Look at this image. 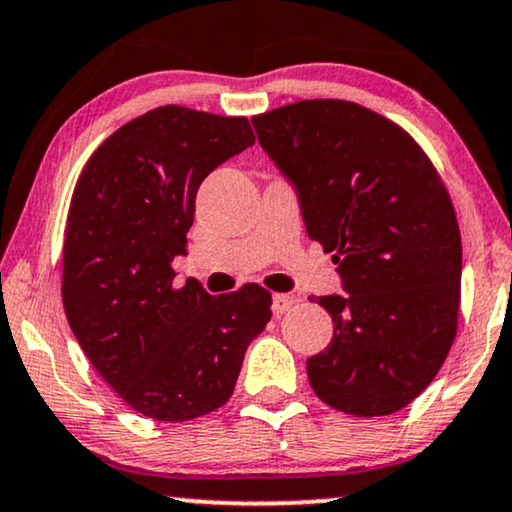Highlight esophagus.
Here are the masks:
<instances>
[{"mask_svg": "<svg viewBox=\"0 0 512 512\" xmlns=\"http://www.w3.org/2000/svg\"><path fill=\"white\" fill-rule=\"evenodd\" d=\"M293 305H295L293 295H284V293H274V295H272V314H274V316L286 314V311L291 309Z\"/></svg>", "mask_w": 512, "mask_h": 512, "instance_id": "1", "label": "esophagus"}]
</instances>
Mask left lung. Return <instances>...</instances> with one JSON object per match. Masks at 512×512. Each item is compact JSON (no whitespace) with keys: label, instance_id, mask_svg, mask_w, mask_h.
Listing matches in <instances>:
<instances>
[{"label":"left lung","instance_id":"obj_1","mask_svg":"<svg viewBox=\"0 0 512 512\" xmlns=\"http://www.w3.org/2000/svg\"><path fill=\"white\" fill-rule=\"evenodd\" d=\"M251 124L342 279L344 293L316 300L335 332L307 360L311 388L358 418L404 409L457 332L462 240L441 177L409 133L351 101H298Z\"/></svg>","mask_w":512,"mask_h":512}]
</instances>
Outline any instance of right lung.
<instances>
[{
	"label": "right lung",
	"instance_id": "obj_1",
	"mask_svg": "<svg viewBox=\"0 0 512 512\" xmlns=\"http://www.w3.org/2000/svg\"><path fill=\"white\" fill-rule=\"evenodd\" d=\"M256 143L244 117L161 106L103 140L73 191L62 300L80 348L133 411L201 418L233 395L272 298L247 284L210 295L173 288L196 194L214 168Z\"/></svg>",
	"mask_w": 512,
	"mask_h": 512
}]
</instances>
